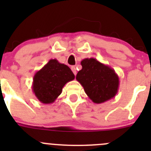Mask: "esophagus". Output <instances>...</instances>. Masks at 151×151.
<instances>
[{"label": "esophagus", "instance_id": "1", "mask_svg": "<svg viewBox=\"0 0 151 151\" xmlns=\"http://www.w3.org/2000/svg\"><path fill=\"white\" fill-rule=\"evenodd\" d=\"M71 71H73V73H74V75H76V74H77V70H76V67L74 66H72L71 67Z\"/></svg>", "mask_w": 151, "mask_h": 151}]
</instances>
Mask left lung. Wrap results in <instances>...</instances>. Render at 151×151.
Wrapping results in <instances>:
<instances>
[{"label":"left lung","instance_id":"left-lung-1","mask_svg":"<svg viewBox=\"0 0 151 151\" xmlns=\"http://www.w3.org/2000/svg\"><path fill=\"white\" fill-rule=\"evenodd\" d=\"M81 65L83 68L76 80L93 102L101 104L115 96L119 88V77L113 68L93 58L83 59Z\"/></svg>","mask_w":151,"mask_h":151}]
</instances>
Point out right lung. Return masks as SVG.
I'll use <instances>...</instances> for the list:
<instances>
[{"instance_id": "right-lung-1", "label": "right lung", "mask_w": 151, "mask_h": 151, "mask_svg": "<svg viewBox=\"0 0 151 151\" xmlns=\"http://www.w3.org/2000/svg\"><path fill=\"white\" fill-rule=\"evenodd\" d=\"M74 78L69 67L51 59L34 74L32 89L40 102L52 104L60 95L64 85Z\"/></svg>"}]
</instances>
